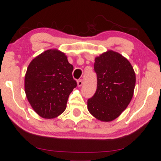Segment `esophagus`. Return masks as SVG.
<instances>
[{"instance_id": "34e87169", "label": "esophagus", "mask_w": 161, "mask_h": 161, "mask_svg": "<svg viewBox=\"0 0 161 161\" xmlns=\"http://www.w3.org/2000/svg\"><path fill=\"white\" fill-rule=\"evenodd\" d=\"M83 85V80L82 79H79V80L77 82V86L81 87Z\"/></svg>"}]
</instances>
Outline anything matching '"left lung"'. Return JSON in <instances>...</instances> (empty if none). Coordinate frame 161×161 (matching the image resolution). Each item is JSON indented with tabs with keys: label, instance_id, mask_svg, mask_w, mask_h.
I'll return each instance as SVG.
<instances>
[{
	"label": "left lung",
	"instance_id": "1",
	"mask_svg": "<svg viewBox=\"0 0 161 161\" xmlns=\"http://www.w3.org/2000/svg\"><path fill=\"white\" fill-rule=\"evenodd\" d=\"M97 89L87 100L90 113L101 121H112L131 102L136 86V74L128 59L108 50L95 58Z\"/></svg>",
	"mask_w": 161,
	"mask_h": 161
}]
</instances>
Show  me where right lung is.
I'll return each instance as SVG.
<instances>
[{"label":"right lung","mask_w":161,"mask_h":161,"mask_svg":"<svg viewBox=\"0 0 161 161\" xmlns=\"http://www.w3.org/2000/svg\"><path fill=\"white\" fill-rule=\"evenodd\" d=\"M73 70L67 56L58 49L45 51L29 63L25 75V93L40 117L54 119L65 111L68 96L77 85Z\"/></svg>","instance_id":"add662e5"}]
</instances>
